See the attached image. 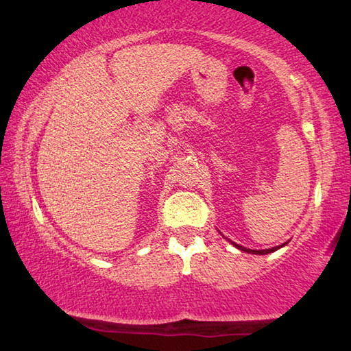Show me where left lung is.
I'll use <instances>...</instances> for the list:
<instances>
[{"label":"left lung","mask_w":351,"mask_h":351,"mask_svg":"<svg viewBox=\"0 0 351 351\" xmlns=\"http://www.w3.org/2000/svg\"><path fill=\"white\" fill-rule=\"evenodd\" d=\"M234 245H236V243H234ZM284 245H285V243H284ZM284 245H280V247H284ZM236 247H237L239 250L247 251V253H253V254H268V253H273V251L280 248V247H274V248H269V250H247V248L241 247V245H236Z\"/></svg>","instance_id":"left-lung-1"}]
</instances>
